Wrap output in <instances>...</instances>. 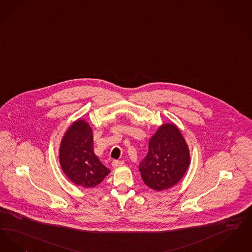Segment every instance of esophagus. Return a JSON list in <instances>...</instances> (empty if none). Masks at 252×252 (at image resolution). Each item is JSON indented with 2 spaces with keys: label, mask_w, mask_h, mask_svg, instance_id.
I'll list each match as a JSON object with an SVG mask.
<instances>
[{
  "label": "esophagus",
  "mask_w": 252,
  "mask_h": 252,
  "mask_svg": "<svg viewBox=\"0 0 252 252\" xmlns=\"http://www.w3.org/2000/svg\"><path fill=\"white\" fill-rule=\"evenodd\" d=\"M123 164H124L123 161H118V160H114V161L112 162L113 167H118V166H121V165H122Z\"/></svg>",
  "instance_id": "1"
}]
</instances>
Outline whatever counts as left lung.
Returning a JSON list of instances; mask_svg holds the SVG:
<instances>
[{
    "label": "left lung",
    "mask_w": 252,
    "mask_h": 252,
    "mask_svg": "<svg viewBox=\"0 0 252 252\" xmlns=\"http://www.w3.org/2000/svg\"><path fill=\"white\" fill-rule=\"evenodd\" d=\"M190 154L186 139L173 123L159 127L149 142V152L139 164L143 182L155 191L169 189L186 174Z\"/></svg>",
    "instance_id": "1"
}]
</instances>
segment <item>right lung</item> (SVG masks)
<instances>
[{
	"mask_svg": "<svg viewBox=\"0 0 252 252\" xmlns=\"http://www.w3.org/2000/svg\"><path fill=\"white\" fill-rule=\"evenodd\" d=\"M59 162L69 181L84 188L98 186L110 173L94 154L92 128L81 119L65 132L59 148Z\"/></svg>",
	"mask_w": 252,
	"mask_h": 252,
	"instance_id": "right-lung-1",
	"label": "right lung"
}]
</instances>
